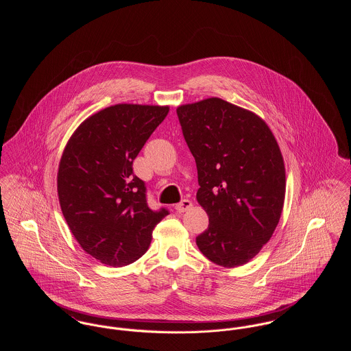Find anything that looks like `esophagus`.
<instances>
[{"mask_svg":"<svg viewBox=\"0 0 351 351\" xmlns=\"http://www.w3.org/2000/svg\"><path fill=\"white\" fill-rule=\"evenodd\" d=\"M191 206H192V201L188 200V199H184V200L180 201L178 204H176V210L180 212V213H182V212L188 210Z\"/></svg>","mask_w":351,"mask_h":351,"instance_id":"obj_1","label":"esophagus"}]
</instances>
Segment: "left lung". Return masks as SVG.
<instances>
[{
    "label": "left lung",
    "instance_id": "left-lung-1",
    "mask_svg": "<svg viewBox=\"0 0 351 351\" xmlns=\"http://www.w3.org/2000/svg\"><path fill=\"white\" fill-rule=\"evenodd\" d=\"M199 176L197 201L209 217L196 238L213 263L237 267L271 238L285 199V166L266 123L221 99L177 109Z\"/></svg>",
    "mask_w": 351,
    "mask_h": 351
}]
</instances>
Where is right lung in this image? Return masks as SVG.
Listing matches in <instances>:
<instances>
[{"label": "right lung", "instance_id": "obj_1", "mask_svg": "<svg viewBox=\"0 0 351 351\" xmlns=\"http://www.w3.org/2000/svg\"><path fill=\"white\" fill-rule=\"evenodd\" d=\"M169 106L117 104L86 119L63 151L58 170L62 213L81 247L109 266H125L150 246L169 215L152 210L132 162Z\"/></svg>", "mask_w": 351, "mask_h": 351}]
</instances>
